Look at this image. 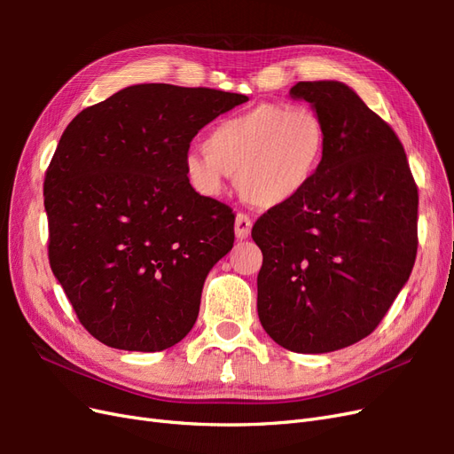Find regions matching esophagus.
<instances>
[{"instance_id": "obj_1", "label": "esophagus", "mask_w": 454, "mask_h": 454, "mask_svg": "<svg viewBox=\"0 0 454 454\" xmlns=\"http://www.w3.org/2000/svg\"><path fill=\"white\" fill-rule=\"evenodd\" d=\"M252 232V219L246 214H239L235 219V235L239 240L248 239Z\"/></svg>"}]
</instances>
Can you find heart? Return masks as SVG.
Returning a JSON list of instances; mask_svg holds the SVG:
<instances>
[{"mask_svg": "<svg viewBox=\"0 0 454 454\" xmlns=\"http://www.w3.org/2000/svg\"><path fill=\"white\" fill-rule=\"evenodd\" d=\"M327 147L322 117L303 104H257L225 117L206 134L204 149L185 157L189 184L217 199L237 174L240 195L274 208L303 195L318 176Z\"/></svg>", "mask_w": 454, "mask_h": 454, "instance_id": "heart-1", "label": "heart"}]
</instances>
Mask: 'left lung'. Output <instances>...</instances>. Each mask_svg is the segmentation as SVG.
I'll return each mask as SVG.
<instances>
[{"instance_id":"obj_1","label":"left lung","mask_w":454,"mask_h":454,"mask_svg":"<svg viewBox=\"0 0 454 454\" xmlns=\"http://www.w3.org/2000/svg\"><path fill=\"white\" fill-rule=\"evenodd\" d=\"M325 125L327 147L303 195L261 215L259 322L301 354L354 345L380 324L417 257L419 191L388 122L339 81H299Z\"/></svg>"}]
</instances>
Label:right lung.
Masks as SVG:
<instances>
[{
  "label": "right lung",
  "mask_w": 454,
  "mask_h": 454,
  "mask_svg": "<svg viewBox=\"0 0 454 454\" xmlns=\"http://www.w3.org/2000/svg\"><path fill=\"white\" fill-rule=\"evenodd\" d=\"M248 96L132 85L66 127L45 174L49 261L79 322L104 345L159 352L195 325L235 214L191 187V140Z\"/></svg>",
  "instance_id": "1"
}]
</instances>
